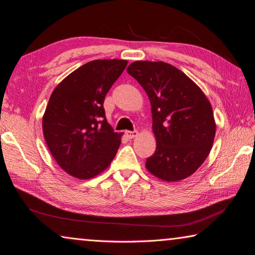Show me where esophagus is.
<instances>
[{
    "label": "esophagus",
    "mask_w": 255,
    "mask_h": 255,
    "mask_svg": "<svg viewBox=\"0 0 255 255\" xmlns=\"http://www.w3.org/2000/svg\"><path fill=\"white\" fill-rule=\"evenodd\" d=\"M125 134H126V137L128 139H133V138H136L138 136V131L137 130H134V131L127 130V131H125Z\"/></svg>",
    "instance_id": "34e87169"
}]
</instances>
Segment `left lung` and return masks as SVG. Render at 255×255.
I'll return each instance as SVG.
<instances>
[{
    "label": "left lung",
    "mask_w": 255,
    "mask_h": 255,
    "mask_svg": "<svg viewBox=\"0 0 255 255\" xmlns=\"http://www.w3.org/2000/svg\"><path fill=\"white\" fill-rule=\"evenodd\" d=\"M127 72L147 93L152 113L155 152L147 170L162 181L191 176L207 158L216 133L213 108L196 83L172 64L134 61Z\"/></svg>",
    "instance_id": "left-lung-1"
}]
</instances>
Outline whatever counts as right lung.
<instances>
[{
	"label": "right lung",
	"mask_w": 255,
	"mask_h": 255,
	"mask_svg": "<svg viewBox=\"0 0 255 255\" xmlns=\"http://www.w3.org/2000/svg\"><path fill=\"white\" fill-rule=\"evenodd\" d=\"M127 60H93L70 73L53 90L42 131L53 159L80 180L99 175L115 158L123 132L106 121L105 96Z\"/></svg>",
	"instance_id": "add662e5"
}]
</instances>
